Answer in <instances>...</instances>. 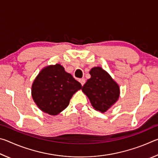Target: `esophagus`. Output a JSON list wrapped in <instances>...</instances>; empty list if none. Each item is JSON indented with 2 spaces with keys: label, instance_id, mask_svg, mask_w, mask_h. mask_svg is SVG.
I'll use <instances>...</instances> for the list:
<instances>
[{
  "label": "esophagus",
  "instance_id": "esophagus-1",
  "mask_svg": "<svg viewBox=\"0 0 158 158\" xmlns=\"http://www.w3.org/2000/svg\"><path fill=\"white\" fill-rule=\"evenodd\" d=\"M79 82L81 83V85H84V84H85V79L82 78V79H79Z\"/></svg>",
  "mask_w": 158,
  "mask_h": 158
}]
</instances>
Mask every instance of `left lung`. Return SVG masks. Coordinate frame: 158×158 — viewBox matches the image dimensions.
<instances>
[{
	"label": "left lung",
	"instance_id": "left-lung-1",
	"mask_svg": "<svg viewBox=\"0 0 158 158\" xmlns=\"http://www.w3.org/2000/svg\"><path fill=\"white\" fill-rule=\"evenodd\" d=\"M89 73L91 77L83 85L82 91L89 98L93 107L104 113L118 99L119 86L100 67L92 68Z\"/></svg>",
	"mask_w": 158,
	"mask_h": 158
}]
</instances>
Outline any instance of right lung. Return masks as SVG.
I'll list each match as a JSON object with an SVG mask.
<instances>
[{"label": "right lung", "mask_w": 158, "mask_h": 158, "mask_svg": "<svg viewBox=\"0 0 158 158\" xmlns=\"http://www.w3.org/2000/svg\"><path fill=\"white\" fill-rule=\"evenodd\" d=\"M81 84L59 64L44 68L32 85V97L37 106L49 115H56L69 105Z\"/></svg>", "instance_id": "right-lung-1"}]
</instances>
